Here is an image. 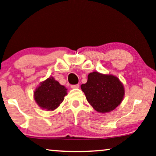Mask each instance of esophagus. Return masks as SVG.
Wrapping results in <instances>:
<instances>
[{"label":"esophagus","mask_w":156,"mask_h":156,"mask_svg":"<svg viewBox=\"0 0 156 156\" xmlns=\"http://www.w3.org/2000/svg\"><path fill=\"white\" fill-rule=\"evenodd\" d=\"M71 88H73V89H76V88H78L79 87V85L76 84V85H71Z\"/></svg>","instance_id":"obj_1"}]
</instances>
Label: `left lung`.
Wrapping results in <instances>:
<instances>
[{"label":"left lung","mask_w":156,"mask_h":156,"mask_svg":"<svg viewBox=\"0 0 156 156\" xmlns=\"http://www.w3.org/2000/svg\"><path fill=\"white\" fill-rule=\"evenodd\" d=\"M80 87L87 101L99 113L114 110L125 95L124 86L117 77L97 71L90 73L87 83Z\"/></svg>","instance_id":"obj_1"}]
</instances>
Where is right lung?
I'll return each mask as SVG.
<instances>
[{"instance_id":"1","label":"right lung","mask_w":156,"mask_h":156,"mask_svg":"<svg viewBox=\"0 0 156 156\" xmlns=\"http://www.w3.org/2000/svg\"><path fill=\"white\" fill-rule=\"evenodd\" d=\"M67 89L53 77L41 83L34 92V99L41 108L53 111L60 105L67 94Z\"/></svg>"}]
</instances>
